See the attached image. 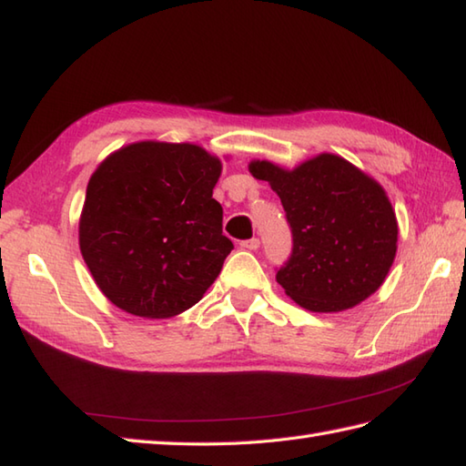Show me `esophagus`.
<instances>
[{
	"label": "esophagus",
	"mask_w": 466,
	"mask_h": 466,
	"mask_svg": "<svg viewBox=\"0 0 466 466\" xmlns=\"http://www.w3.org/2000/svg\"><path fill=\"white\" fill-rule=\"evenodd\" d=\"M240 246H242V248H246V250H258V248H260V240H258V238L242 240Z\"/></svg>",
	"instance_id": "obj_1"
}]
</instances>
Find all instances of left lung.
<instances>
[{"label": "left lung", "instance_id": "obj_1", "mask_svg": "<svg viewBox=\"0 0 466 466\" xmlns=\"http://www.w3.org/2000/svg\"><path fill=\"white\" fill-rule=\"evenodd\" d=\"M279 194L292 228V256L276 272L284 292L310 312H340L380 289L397 256V214L384 187L344 157L319 154L286 170L248 166Z\"/></svg>", "mask_w": 466, "mask_h": 466}]
</instances>
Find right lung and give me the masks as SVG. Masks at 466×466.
<instances>
[{"instance_id":"right-lung-1","label":"right lung","mask_w":466,"mask_h":466,"mask_svg":"<svg viewBox=\"0 0 466 466\" xmlns=\"http://www.w3.org/2000/svg\"><path fill=\"white\" fill-rule=\"evenodd\" d=\"M220 157L196 144L136 142L110 154L87 182L80 250L117 309L170 319L202 299L234 244L212 190Z\"/></svg>"}]
</instances>
